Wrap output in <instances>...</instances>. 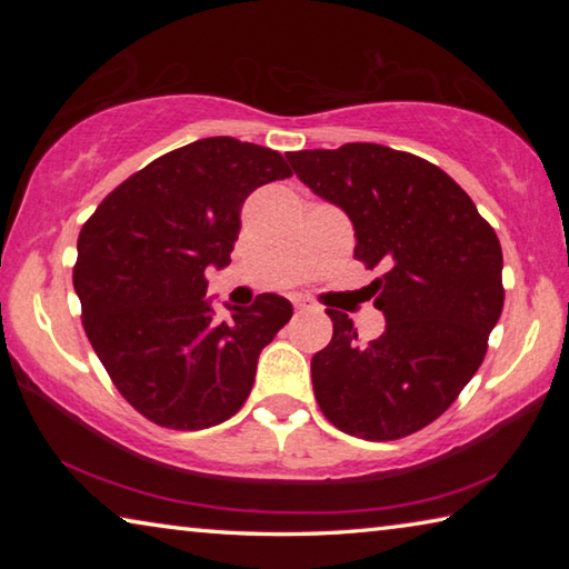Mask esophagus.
<instances>
[{
	"label": "esophagus",
	"mask_w": 569,
	"mask_h": 569,
	"mask_svg": "<svg viewBox=\"0 0 569 569\" xmlns=\"http://www.w3.org/2000/svg\"><path fill=\"white\" fill-rule=\"evenodd\" d=\"M296 306V313H306V311H316V306H311V303H306V301H296L293 303Z\"/></svg>",
	"instance_id": "esophagus-1"
}]
</instances>
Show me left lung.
I'll return each mask as SVG.
<instances>
[{
  "label": "left lung",
  "mask_w": 569,
  "mask_h": 569,
  "mask_svg": "<svg viewBox=\"0 0 569 569\" xmlns=\"http://www.w3.org/2000/svg\"><path fill=\"white\" fill-rule=\"evenodd\" d=\"M303 186L339 206L353 258L383 268L371 283L387 329L359 343L329 311L333 339L311 359L316 401L333 427L391 441L441 417L485 361L505 306L502 246L445 170L373 142L286 152Z\"/></svg>",
  "instance_id": "8db88e82"
}]
</instances>
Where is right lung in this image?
<instances>
[{
	"label": "right lung",
	"mask_w": 569,
	"mask_h": 569,
	"mask_svg": "<svg viewBox=\"0 0 569 569\" xmlns=\"http://www.w3.org/2000/svg\"><path fill=\"white\" fill-rule=\"evenodd\" d=\"M291 176L271 148L196 140L130 176L82 226L72 283L84 333L142 417L196 431L243 407L293 306L261 293L248 308L226 303L220 319L206 268L230 263L250 192Z\"/></svg>",
	"instance_id": "add662e5"
}]
</instances>
